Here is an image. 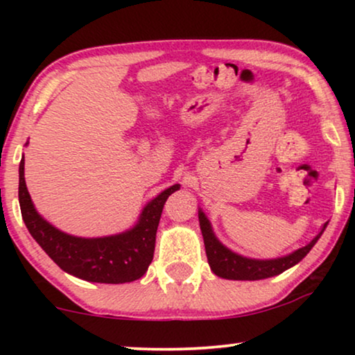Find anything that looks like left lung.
I'll return each mask as SVG.
<instances>
[{"label":"left lung","instance_id":"obj_1","mask_svg":"<svg viewBox=\"0 0 355 355\" xmlns=\"http://www.w3.org/2000/svg\"><path fill=\"white\" fill-rule=\"evenodd\" d=\"M198 221H200V230L203 236V242H205V252L208 265L213 273L220 278L225 279H239V281H255V279H265L271 278L283 273L291 266L297 265L305 255L312 250V247L317 244L320 236L323 234L324 227L328 223H324L322 231L313 237L312 242H309L307 245L300 247L293 254L279 257V259H271V260H255V259H247L239 254L227 249L216 239L215 232L211 230L210 221L205 216V213L198 210Z\"/></svg>","mask_w":355,"mask_h":355}]
</instances>
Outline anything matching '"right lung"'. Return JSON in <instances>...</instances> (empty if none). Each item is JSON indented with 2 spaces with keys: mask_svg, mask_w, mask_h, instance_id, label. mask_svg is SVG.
<instances>
[{
  "mask_svg": "<svg viewBox=\"0 0 355 355\" xmlns=\"http://www.w3.org/2000/svg\"><path fill=\"white\" fill-rule=\"evenodd\" d=\"M179 187V184H174L148 202L132 230L85 239L56 230L38 215L26 186L24 158L19 164V203L28 232L61 270L90 283L121 284L142 278L153 260L164 202Z\"/></svg>",
  "mask_w": 355,
  "mask_h": 355,
  "instance_id": "right-lung-1",
  "label": "right lung"
}]
</instances>
